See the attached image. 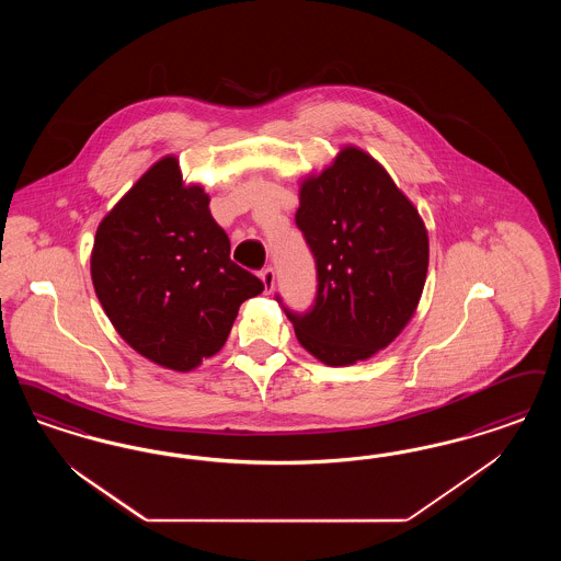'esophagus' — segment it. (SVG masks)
Returning a JSON list of instances; mask_svg holds the SVG:
<instances>
[{
	"mask_svg": "<svg viewBox=\"0 0 561 561\" xmlns=\"http://www.w3.org/2000/svg\"><path fill=\"white\" fill-rule=\"evenodd\" d=\"M261 279H263V284H265V291L273 290V286H275V271L271 270V267L261 271Z\"/></svg>",
	"mask_w": 561,
	"mask_h": 561,
	"instance_id": "34e87169",
	"label": "esophagus"
}]
</instances>
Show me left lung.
Wrapping results in <instances>:
<instances>
[{"instance_id": "obj_1", "label": "left lung", "mask_w": 561, "mask_h": 561, "mask_svg": "<svg viewBox=\"0 0 561 561\" xmlns=\"http://www.w3.org/2000/svg\"><path fill=\"white\" fill-rule=\"evenodd\" d=\"M296 225L317 265L309 313L286 314L314 359L344 367L386 348L415 314L426 284V225L380 162L344 146L300 181Z\"/></svg>"}]
</instances>
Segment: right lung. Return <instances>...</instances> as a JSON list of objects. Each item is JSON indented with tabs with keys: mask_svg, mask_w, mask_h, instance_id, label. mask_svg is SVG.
Returning <instances> with one entry per match:
<instances>
[{
	"mask_svg": "<svg viewBox=\"0 0 561 561\" xmlns=\"http://www.w3.org/2000/svg\"><path fill=\"white\" fill-rule=\"evenodd\" d=\"M178 157L160 158L95 231L91 282L114 330L141 357L192 371L217 355L263 282L229 259V238Z\"/></svg>",
	"mask_w": 561,
	"mask_h": 561,
	"instance_id": "1",
	"label": "right lung"
}]
</instances>
